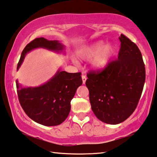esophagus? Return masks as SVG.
Returning a JSON list of instances; mask_svg holds the SVG:
<instances>
[{
	"label": "esophagus",
	"instance_id": "34e87169",
	"mask_svg": "<svg viewBox=\"0 0 157 157\" xmlns=\"http://www.w3.org/2000/svg\"><path fill=\"white\" fill-rule=\"evenodd\" d=\"M82 80H83V84H85L86 83V80H87V78H86V74H82Z\"/></svg>",
	"mask_w": 157,
	"mask_h": 157
}]
</instances>
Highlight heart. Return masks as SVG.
<instances>
[{
	"instance_id": "obj_1",
	"label": "heart",
	"mask_w": 157,
	"mask_h": 157,
	"mask_svg": "<svg viewBox=\"0 0 157 157\" xmlns=\"http://www.w3.org/2000/svg\"><path fill=\"white\" fill-rule=\"evenodd\" d=\"M114 53V47L111 45L104 46L102 41H98L81 48L76 52L78 59L83 60L93 59L92 64L96 68L102 70L109 64Z\"/></svg>"
}]
</instances>
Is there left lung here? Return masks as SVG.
<instances>
[{
    "label": "left lung",
    "mask_w": 157,
    "mask_h": 157,
    "mask_svg": "<svg viewBox=\"0 0 157 157\" xmlns=\"http://www.w3.org/2000/svg\"><path fill=\"white\" fill-rule=\"evenodd\" d=\"M118 59L102 70L87 73L92 109L98 119L116 125L126 120L135 110L144 89L145 68L135 43L121 34Z\"/></svg>",
    "instance_id": "8db88e82"
}]
</instances>
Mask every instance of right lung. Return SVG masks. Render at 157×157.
Returning a JSON list of instances; mask_svg holds the SVG:
<instances>
[{
	"mask_svg": "<svg viewBox=\"0 0 157 157\" xmlns=\"http://www.w3.org/2000/svg\"><path fill=\"white\" fill-rule=\"evenodd\" d=\"M38 48L57 52L64 49V46L58 40H48L43 37L35 38L22 52L17 70L27 53ZM81 75V72L68 73L59 70L46 83L35 87H22L16 80L18 97L22 108L30 119L39 124L60 125L68 117L71 100L77 88L83 83Z\"/></svg>",
	"mask_w": 157,
	"mask_h": 157,
	"instance_id": "1",
	"label": "right lung"
}]
</instances>
